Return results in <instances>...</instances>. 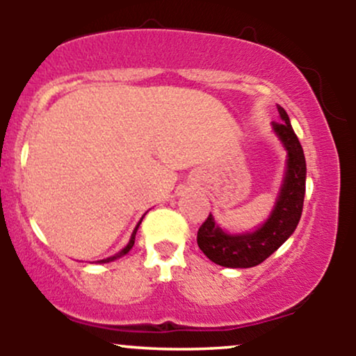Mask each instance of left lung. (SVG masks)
<instances>
[{
    "label": "left lung",
    "mask_w": 356,
    "mask_h": 356,
    "mask_svg": "<svg viewBox=\"0 0 356 356\" xmlns=\"http://www.w3.org/2000/svg\"><path fill=\"white\" fill-rule=\"evenodd\" d=\"M281 120L273 129L288 150V169L275 211L259 229L248 234H227L207 216L197 231V244L212 263L226 268H252L263 263L296 229L303 212L306 189V161L286 110L277 105Z\"/></svg>",
    "instance_id": "8db88e82"
}]
</instances>
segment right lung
<instances>
[{
  "label": "right lung",
  "instance_id": "add662e5",
  "mask_svg": "<svg viewBox=\"0 0 356 356\" xmlns=\"http://www.w3.org/2000/svg\"><path fill=\"white\" fill-rule=\"evenodd\" d=\"M140 222H142V219H140ZM140 222L137 224V227L136 229H134V232H132V238H130V241H129V244H127V246L122 249L120 252H118V254H115V256H112V257H107V259H102V261H99V263H110V261H113V259H117V257H120V256H124V254H127V252L130 251V249H132V246H134V243H136V234H137V229H138V226H140Z\"/></svg>",
  "mask_w": 356,
  "mask_h": 356
}]
</instances>
